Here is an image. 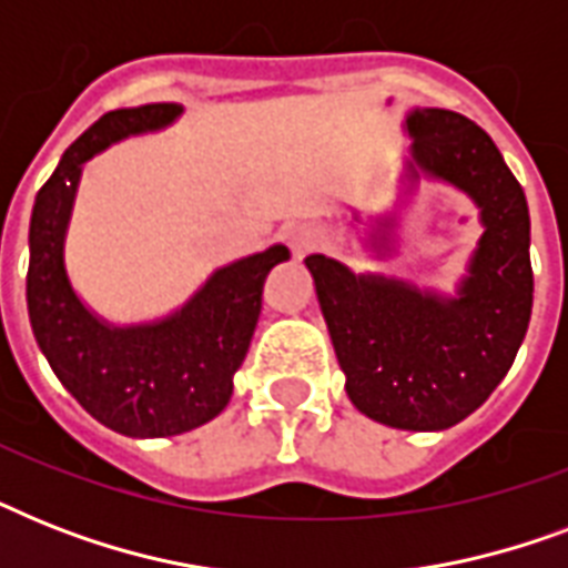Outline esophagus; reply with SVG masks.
Wrapping results in <instances>:
<instances>
[{
  "mask_svg": "<svg viewBox=\"0 0 568 568\" xmlns=\"http://www.w3.org/2000/svg\"><path fill=\"white\" fill-rule=\"evenodd\" d=\"M321 230L318 226H312V223H294L285 230V241H288V247L294 250V256H303V253H310L321 244Z\"/></svg>",
  "mask_w": 568,
  "mask_h": 568,
  "instance_id": "obj_1",
  "label": "esophagus"
}]
</instances>
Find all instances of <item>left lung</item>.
<instances>
[{
  "label": "left lung",
  "mask_w": 568,
  "mask_h": 568,
  "mask_svg": "<svg viewBox=\"0 0 568 568\" xmlns=\"http://www.w3.org/2000/svg\"><path fill=\"white\" fill-rule=\"evenodd\" d=\"M413 138L395 212L368 226L363 247L397 256L400 212L418 182H442L477 209L480 239L454 294L400 276L356 274L324 253L306 256L345 392L363 415L397 430H448L507 377L534 306L525 191L484 129L445 109L406 111Z\"/></svg>",
  "instance_id": "1"
}]
</instances>
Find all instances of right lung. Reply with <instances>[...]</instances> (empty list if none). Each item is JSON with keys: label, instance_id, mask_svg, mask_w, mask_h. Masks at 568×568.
<instances>
[{"label": "right lung", "instance_id": "add662e5", "mask_svg": "<svg viewBox=\"0 0 568 568\" xmlns=\"http://www.w3.org/2000/svg\"><path fill=\"white\" fill-rule=\"evenodd\" d=\"M182 111L180 102H150L97 120L67 146L29 223L26 303L40 354L97 422L132 439L180 436L223 413L262 312L265 276L292 256L285 244H271L226 262L182 306L138 324H111L79 297L64 247L84 164L118 141L173 126Z\"/></svg>", "mask_w": 568, "mask_h": 568}]
</instances>
